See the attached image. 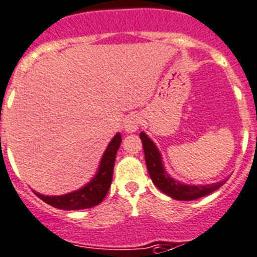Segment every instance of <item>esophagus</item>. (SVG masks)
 <instances>
[{"instance_id": "1", "label": "esophagus", "mask_w": 257, "mask_h": 257, "mask_svg": "<svg viewBox=\"0 0 257 257\" xmlns=\"http://www.w3.org/2000/svg\"><path fill=\"white\" fill-rule=\"evenodd\" d=\"M141 123H142V116L138 112H133V114L128 115L124 123V129L126 133H134L140 129Z\"/></svg>"}]
</instances>
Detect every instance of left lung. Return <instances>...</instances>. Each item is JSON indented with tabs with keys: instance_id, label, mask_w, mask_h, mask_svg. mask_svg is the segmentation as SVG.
I'll list each match as a JSON object with an SVG mask.
<instances>
[{
	"instance_id": "left-lung-1",
	"label": "left lung",
	"mask_w": 257,
	"mask_h": 257,
	"mask_svg": "<svg viewBox=\"0 0 257 257\" xmlns=\"http://www.w3.org/2000/svg\"><path fill=\"white\" fill-rule=\"evenodd\" d=\"M140 137L142 140L148 174H150L153 184L166 195L171 196L176 200H195V199L218 190L227 181L226 179L218 181V183L209 184V185H189V184L180 183L177 180L172 179L166 172L164 164H162L161 153L156 147L155 142L145 132H141Z\"/></svg>"
}]
</instances>
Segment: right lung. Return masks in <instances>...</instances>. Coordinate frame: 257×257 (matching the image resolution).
<instances>
[{"label": "right lung", "instance_id": "right-lung-1", "mask_svg": "<svg viewBox=\"0 0 257 257\" xmlns=\"http://www.w3.org/2000/svg\"><path fill=\"white\" fill-rule=\"evenodd\" d=\"M120 143L121 136L120 133H116V136L112 138L111 142L105 150L101 161H100L99 170L93 179L81 189L57 196L43 195V194L34 191L35 195L45 201L47 204L63 210L86 209V208H92L100 204L106 196L110 185H111L115 157H116L117 150L120 147Z\"/></svg>", "mask_w": 257, "mask_h": 257}]
</instances>
